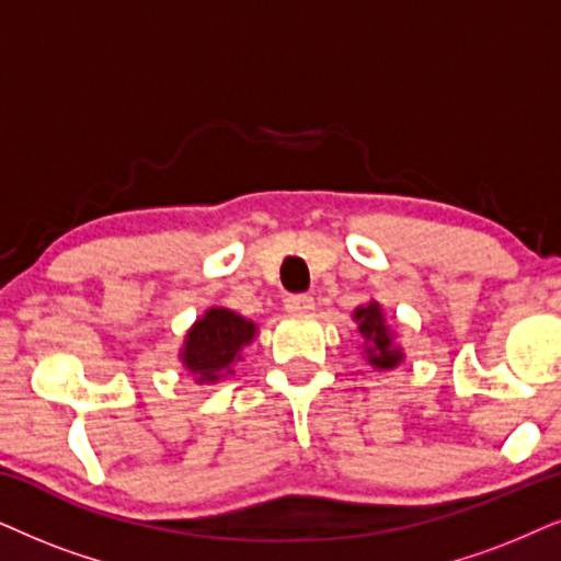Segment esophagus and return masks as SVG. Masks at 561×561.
<instances>
[{
    "label": "esophagus",
    "mask_w": 561,
    "mask_h": 561,
    "mask_svg": "<svg viewBox=\"0 0 561 561\" xmlns=\"http://www.w3.org/2000/svg\"><path fill=\"white\" fill-rule=\"evenodd\" d=\"M313 308H316L313 297H308V295H289L285 300V310L293 316H305V313H310Z\"/></svg>",
    "instance_id": "1"
}]
</instances>
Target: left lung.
Here are the masks:
<instances>
[{"label": "left lung", "mask_w": 561, "mask_h": 561, "mask_svg": "<svg viewBox=\"0 0 561 561\" xmlns=\"http://www.w3.org/2000/svg\"><path fill=\"white\" fill-rule=\"evenodd\" d=\"M352 321L357 323V333L363 339V357L375 370H396L403 363L401 344L396 342V331L386 321V310L378 300L363 302L354 308Z\"/></svg>", "instance_id": "8db88e82"}]
</instances>
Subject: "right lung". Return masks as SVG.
Masks as SVG:
<instances>
[{
  "label": "right lung",
  "mask_w": 561,
  "mask_h": 561,
  "mask_svg": "<svg viewBox=\"0 0 561 561\" xmlns=\"http://www.w3.org/2000/svg\"><path fill=\"white\" fill-rule=\"evenodd\" d=\"M256 333V321L222 305H211L191 323L179 359L196 386H211L236 373L232 367L243 359V350Z\"/></svg>",
  "instance_id": "obj_1"
}]
</instances>
